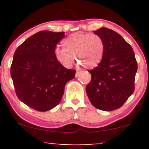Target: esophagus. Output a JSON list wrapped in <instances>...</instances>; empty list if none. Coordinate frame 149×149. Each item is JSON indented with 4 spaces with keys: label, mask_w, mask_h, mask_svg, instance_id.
<instances>
[{
    "label": "esophagus",
    "mask_w": 149,
    "mask_h": 149,
    "mask_svg": "<svg viewBox=\"0 0 149 149\" xmlns=\"http://www.w3.org/2000/svg\"><path fill=\"white\" fill-rule=\"evenodd\" d=\"M80 73H81L80 71H77L76 74H75V77H78L79 76V74H80Z\"/></svg>",
    "instance_id": "34e87169"
}]
</instances>
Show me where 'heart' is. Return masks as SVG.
Masks as SVG:
<instances>
[{"mask_svg":"<svg viewBox=\"0 0 149 149\" xmlns=\"http://www.w3.org/2000/svg\"><path fill=\"white\" fill-rule=\"evenodd\" d=\"M64 48L55 50L56 60L66 68H70L76 60L85 68H95L102 60L105 45L101 36L82 32L70 34L63 40Z\"/></svg>","mask_w":149,"mask_h":149,"instance_id":"1","label":"heart"}]
</instances>
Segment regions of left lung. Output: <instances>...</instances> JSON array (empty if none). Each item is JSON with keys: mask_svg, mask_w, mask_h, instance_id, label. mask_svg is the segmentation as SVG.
Segmentation results:
<instances>
[{"mask_svg": "<svg viewBox=\"0 0 149 149\" xmlns=\"http://www.w3.org/2000/svg\"><path fill=\"white\" fill-rule=\"evenodd\" d=\"M93 33L102 38L105 51L100 64L89 70L91 79L85 89L93 107L114 111L134 93L137 62L131 45L117 32L101 28Z\"/></svg>", "mask_w": 149, "mask_h": 149, "instance_id": "obj_1", "label": "left lung"}]
</instances>
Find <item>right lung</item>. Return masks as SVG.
<instances>
[{"instance_id":"1","label":"right lung","mask_w":149,"mask_h":149,"mask_svg":"<svg viewBox=\"0 0 149 149\" xmlns=\"http://www.w3.org/2000/svg\"><path fill=\"white\" fill-rule=\"evenodd\" d=\"M64 32L42 30L30 36L17 48L11 76L20 101L38 111L52 109L60 103L66 83L76 70L56 60L55 49Z\"/></svg>"}]
</instances>
